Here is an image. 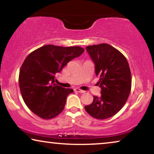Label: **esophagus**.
I'll list each match as a JSON object with an SVG mask.
<instances>
[{
    "mask_svg": "<svg viewBox=\"0 0 154 154\" xmlns=\"http://www.w3.org/2000/svg\"><path fill=\"white\" fill-rule=\"evenodd\" d=\"M74 91L76 92H79V93H85V91L84 90H82L81 89H79V88H75L74 89Z\"/></svg>",
    "mask_w": 154,
    "mask_h": 154,
    "instance_id": "1",
    "label": "esophagus"
}]
</instances>
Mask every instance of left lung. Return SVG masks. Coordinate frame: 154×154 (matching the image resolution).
<instances>
[{
	"label": "left lung",
	"instance_id": "8db88e82",
	"mask_svg": "<svg viewBox=\"0 0 154 154\" xmlns=\"http://www.w3.org/2000/svg\"><path fill=\"white\" fill-rule=\"evenodd\" d=\"M86 50L95 64L102 90L100 97L94 96L93 102L85 109L94 119H109L123 108L129 97L132 85L129 64L125 57L109 44L89 45Z\"/></svg>",
	"mask_w": 154,
	"mask_h": 154
}]
</instances>
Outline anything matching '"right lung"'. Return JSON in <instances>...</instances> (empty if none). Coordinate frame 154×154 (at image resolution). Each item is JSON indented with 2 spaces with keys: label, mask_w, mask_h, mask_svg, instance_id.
<instances>
[{
  "label": "right lung",
  "mask_w": 154,
  "mask_h": 154,
  "mask_svg": "<svg viewBox=\"0 0 154 154\" xmlns=\"http://www.w3.org/2000/svg\"><path fill=\"white\" fill-rule=\"evenodd\" d=\"M84 50L79 46L46 45L26 57L21 66L19 84L24 102L33 113L51 119L62 112L67 96L73 90L56 85L55 75Z\"/></svg>",
  "instance_id": "obj_1"
}]
</instances>
